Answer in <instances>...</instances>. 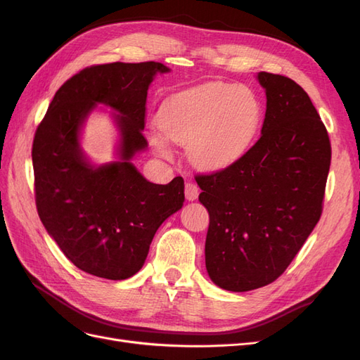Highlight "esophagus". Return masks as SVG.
<instances>
[{
  "instance_id": "esophagus-1",
  "label": "esophagus",
  "mask_w": 360,
  "mask_h": 360,
  "mask_svg": "<svg viewBox=\"0 0 360 360\" xmlns=\"http://www.w3.org/2000/svg\"><path fill=\"white\" fill-rule=\"evenodd\" d=\"M198 193H200V189L195 183L192 181H188L186 184H184V195H186V200L188 201H195L198 198Z\"/></svg>"
}]
</instances>
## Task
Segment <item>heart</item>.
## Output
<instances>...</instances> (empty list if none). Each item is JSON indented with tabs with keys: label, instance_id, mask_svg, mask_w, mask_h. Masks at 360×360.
Masks as SVG:
<instances>
[{
	"label": "heart",
	"instance_id": "heart-1",
	"mask_svg": "<svg viewBox=\"0 0 360 360\" xmlns=\"http://www.w3.org/2000/svg\"><path fill=\"white\" fill-rule=\"evenodd\" d=\"M259 123V103L248 86L207 82L171 96L162 105L153 143L169 155L167 139L189 144L191 159L205 169L230 167L248 150Z\"/></svg>",
	"mask_w": 360,
	"mask_h": 360
}]
</instances>
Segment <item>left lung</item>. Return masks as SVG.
I'll return each mask as SVG.
<instances>
[{
    "label": "left lung",
    "instance_id": "left-lung-1",
    "mask_svg": "<svg viewBox=\"0 0 360 360\" xmlns=\"http://www.w3.org/2000/svg\"><path fill=\"white\" fill-rule=\"evenodd\" d=\"M267 105L261 136L230 167L198 174L209 212L205 267L217 287L249 291L276 281L320 221L332 147L299 84L258 73Z\"/></svg>",
    "mask_w": 360,
    "mask_h": 360
}]
</instances>
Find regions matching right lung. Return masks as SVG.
Returning a JSON list of instances; mask_svg holds the SVG:
<instances>
[{
    "instance_id": "right-lung-1",
    "label": "right lung",
    "mask_w": 360,
    "mask_h": 360,
    "mask_svg": "<svg viewBox=\"0 0 360 360\" xmlns=\"http://www.w3.org/2000/svg\"><path fill=\"white\" fill-rule=\"evenodd\" d=\"M162 63H110L85 68L64 82L32 141L36 207L63 254L86 274L127 279L144 266L162 222L181 209L184 181L146 180L130 162L147 147L143 135L148 85ZM119 114L120 160L93 167L79 146L83 120L96 105Z\"/></svg>"
}]
</instances>
